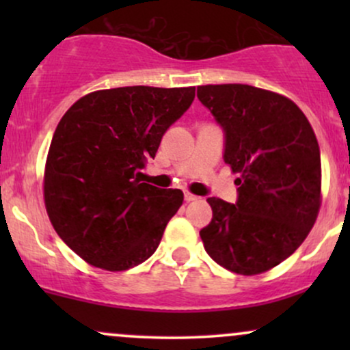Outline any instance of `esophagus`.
<instances>
[{"mask_svg": "<svg viewBox=\"0 0 350 350\" xmlns=\"http://www.w3.org/2000/svg\"><path fill=\"white\" fill-rule=\"evenodd\" d=\"M184 199H186V202H192V200H198L199 198L198 196H194V194H191V192H184Z\"/></svg>", "mask_w": 350, "mask_h": 350, "instance_id": "esophagus-1", "label": "esophagus"}]
</instances>
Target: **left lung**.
<instances>
[{"mask_svg": "<svg viewBox=\"0 0 350 350\" xmlns=\"http://www.w3.org/2000/svg\"><path fill=\"white\" fill-rule=\"evenodd\" d=\"M198 97L226 131L224 161L239 174L237 204L208 198L212 220L200 230L211 258L260 275L304 242L321 200L319 144L293 100L243 83L200 85Z\"/></svg>", "mask_w": 350, "mask_h": 350, "instance_id": "left-lung-1", "label": "left lung"}]
</instances>
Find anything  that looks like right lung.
Segmentation results:
<instances>
[{
	"label": "right lung",
	"mask_w": 350,
	"mask_h": 350,
	"mask_svg": "<svg viewBox=\"0 0 350 350\" xmlns=\"http://www.w3.org/2000/svg\"><path fill=\"white\" fill-rule=\"evenodd\" d=\"M196 87H118L83 95L60 118L44 167V204L67 247L92 267L123 271L156 252L179 189L142 183L164 131Z\"/></svg>",
	"instance_id": "add662e5"
}]
</instances>
